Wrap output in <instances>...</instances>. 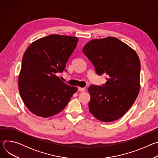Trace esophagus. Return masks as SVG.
<instances>
[{"instance_id": "esophagus-1", "label": "esophagus", "mask_w": 158, "mask_h": 158, "mask_svg": "<svg viewBox=\"0 0 158 158\" xmlns=\"http://www.w3.org/2000/svg\"><path fill=\"white\" fill-rule=\"evenodd\" d=\"M78 91L80 92H84L85 91V87H78Z\"/></svg>"}]
</instances>
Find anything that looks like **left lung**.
Here are the masks:
<instances>
[{"label":"left lung","mask_w":158,"mask_h":158,"mask_svg":"<svg viewBox=\"0 0 158 158\" xmlns=\"http://www.w3.org/2000/svg\"><path fill=\"white\" fill-rule=\"evenodd\" d=\"M99 75L106 82L91 85L89 109L98 120L112 122L130 109L139 94L141 64L136 52L118 38L93 39L82 49Z\"/></svg>","instance_id":"left-lung-1"}]
</instances>
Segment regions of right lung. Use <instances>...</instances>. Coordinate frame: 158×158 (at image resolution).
Listing matches in <instances>:
<instances>
[{"instance_id": "obj_1", "label": "right lung", "mask_w": 158, "mask_h": 158, "mask_svg": "<svg viewBox=\"0 0 158 158\" xmlns=\"http://www.w3.org/2000/svg\"><path fill=\"white\" fill-rule=\"evenodd\" d=\"M78 40L72 36L49 35L34 41L26 51L19 76V90L34 114L48 118L59 113L77 91L56 74L65 71V64Z\"/></svg>"}]
</instances>
